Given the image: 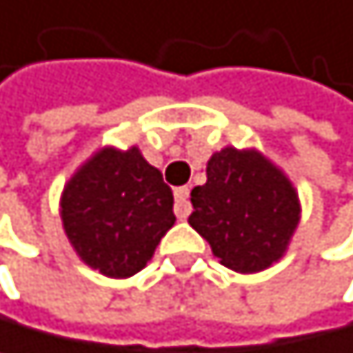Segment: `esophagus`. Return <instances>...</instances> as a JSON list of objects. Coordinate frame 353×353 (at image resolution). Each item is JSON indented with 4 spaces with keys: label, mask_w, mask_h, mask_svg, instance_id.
Masks as SVG:
<instances>
[{
    "label": "esophagus",
    "mask_w": 353,
    "mask_h": 353,
    "mask_svg": "<svg viewBox=\"0 0 353 353\" xmlns=\"http://www.w3.org/2000/svg\"><path fill=\"white\" fill-rule=\"evenodd\" d=\"M189 214H191L189 187H178L175 189V216H178V219H187Z\"/></svg>",
    "instance_id": "esophagus-1"
}]
</instances>
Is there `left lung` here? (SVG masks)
<instances>
[{"label":"left lung","mask_w":353,"mask_h":353,"mask_svg":"<svg viewBox=\"0 0 353 353\" xmlns=\"http://www.w3.org/2000/svg\"><path fill=\"white\" fill-rule=\"evenodd\" d=\"M189 225L236 272L281 259L300 223L293 184L256 150L223 148L207 162V182L191 191Z\"/></svg>","instance_id":"obj_1"}]
</instances>
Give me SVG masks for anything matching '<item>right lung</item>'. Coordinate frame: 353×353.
Masks as SVG:
<instances>
[{
	"label": "right lung",
	"instance_id": "add662e5",
	"mask_svg": "<svg viewBox=\"0 0 353 353\" xmlns=\"http://www.w3.org/2000/svg\"><path fill=\"white\" fill-rule=\"evenodd\" d=\"M60 219L76 254L105 277H132L173 228V191L139 148H103L67 182Z\"/></svg>",
	"mask_w": 353,
	"mask_h": 353
}]
</instances>
